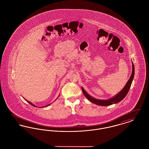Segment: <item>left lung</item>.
<instances>
[{
	"mask_svg": "<svg viewBox=\"0 0 149 149\" xmlns=\"http://www.w3.org/2000/svg\"><path fill=\"white\" fill-rule=\"evenodd\" d=\"M134 75H135V68L134 65L132 63V71L131 75L130 76V79L128 80L127 83L125 85V86L123 88V89L120 91V92L118 94H117L115 97L113 98L108 99V100H99V99H96L90 96L87 93L85 92L84 89L82 88V91L85 95V97L90 100L91 102L93 103L99 105V106H110L113 103H117L118 102H120L126 96L130 88L131 87L132 81L133 80V79L134 78Z\"/></svg>",
	"mask_w": 149,
	"mask_h": 149,
	"instance_id": "left-lung-1",
	"label": "left lung"
}]
</instances>
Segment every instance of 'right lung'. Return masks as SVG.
I'll return each mask as SVG.
<instances>
[{"label": "right lung", "mask_w": 149, "mask_h": 149, "mask_svg": "<svg viewBox=\"0 0 149 149\" xmlns=\"http://www.w3.org/2000/svg\"><path fill=\"white\" fill-rule=\"evenodd\" d=\"M27 102H28V103H29V104H31V105H32V106H33L36 107V106H35V105H33V104H32V103H31V102H29V101H27ZM49 105H50V104H48V105H47V106H45V107L48 106H49Z\"/></svg>", "instance_id": "add662e5"}]
</instances>
